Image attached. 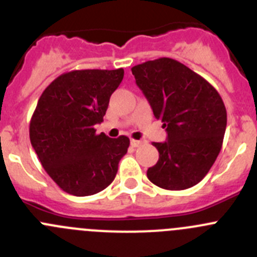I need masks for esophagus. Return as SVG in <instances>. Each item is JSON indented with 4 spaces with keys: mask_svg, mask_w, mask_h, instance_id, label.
I'll use <instances>...</instances> for the list:
<instances>
[{
    "mask_svg": "<svg viewBox=\"0 0 257 257\" xmlns=\"http://www.w3.org/2000/svg\"><path fill=\"white\" fill-rule=\"evenodd\" d=\"M141 144H142V142L141 141H137V139H132V141H131V145H132V147H134V148L139 147V145H141Z\"/></svg>",
    "mask_w": 257,
    "mask_h": 257,
    "instance_id": "1",
    "label": "esophagus"
}]
</instances>
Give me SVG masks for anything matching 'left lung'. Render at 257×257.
Masks as SVG:
<instances>
[{
	"label": "left lung",
	"mask_w": 257,
	"mask_h": 257,
	"mask_svg": "<svg viewBox=\"0 0 257 257\" xmlns=\"http://www.w3.org/2000/svg\"><path fill=\"white\" fill-rule=\"evenodd\" d=\"M168 141L153 143L159 160L147 177L167 190H184L201 181L216 160L226 129V108L211 84L173 58L132 68Z\"/></svg>",
	"instance_id": "left-lung-1"
}]
</instances>
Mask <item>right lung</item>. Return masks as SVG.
Wrapping results in <instances>:
<instances>
[{"label": "right lung", "mask_w": 257, "mask_h": 257, "mask_svg": "<svg viewBox=\"0 0 257 257\" xmlns=\"http://www.w3.org/2000/svg\"><path fill=\"white\" fill-rule=\"evenodd\" d=\"M124 69H76L43 90L30 121V139L41 164L63 191L88 196L114 180L131 142L95 133Z\"/></svg>", "instance_id": "right-lung-1"}]
</instances>
